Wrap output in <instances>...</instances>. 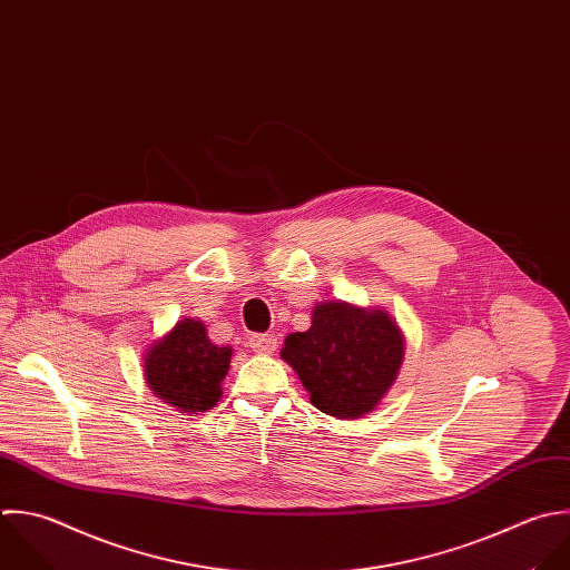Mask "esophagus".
<instances>
[{
    "mask_svg": "<svg viewBox=\"0 0 570 570\" xmlns=\"http://www.w3.org/2000/svg\"><path fill=\"white\" fill-rule=\"evenodd\" d=\"M277 337L275 335H253L250 340H248V346L255 351V353H259V355H271V353H275L277 351Z\"/></svg>",
    "mask_w": 570,
    "mask_h": 570,
    "instance_id": "1",
    "label": "esophagus"
}]
</instances>
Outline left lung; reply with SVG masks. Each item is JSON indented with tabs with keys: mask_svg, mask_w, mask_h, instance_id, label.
Returning <instances> with one entry per match:
<instances>
[{
	"mask_svg": "<svg viewBox=\"0 0 570 570\" xmlns=\"http://www.w3.org/2000/svg\"><path fill=\"white\" fill-rule=\"evenodd\" d=\"M404 351V333L389 311L333 299L313 306L311 328L286 335L279 355L315 409L337 420H360L393 389Z\"/></svg>",
	"mask_w": 570,
	"mask_h": 570,
	"instance_id": "obj_1",
	"label": "left lung"
}]
</instances>
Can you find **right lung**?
Segmentation results:
<instances>
[{
	"label": "right lung",
	"mask_w": 570,
	"mask_h": 570,
	"mask_svg": "<svg viewBox=\"0 0 570 570\" xmlns=\"http://www.w3.org/2000/svg\"><path fill=\"white\" fill-rule=\"evenodd\" d=\"M230 357L233 348L213 344L202 320L184 317L148 344L144 380L164 404L195 417L210 411L222 397Z\"/></svg>",
	"instance_id": "obj_1"
}]
</instances>
